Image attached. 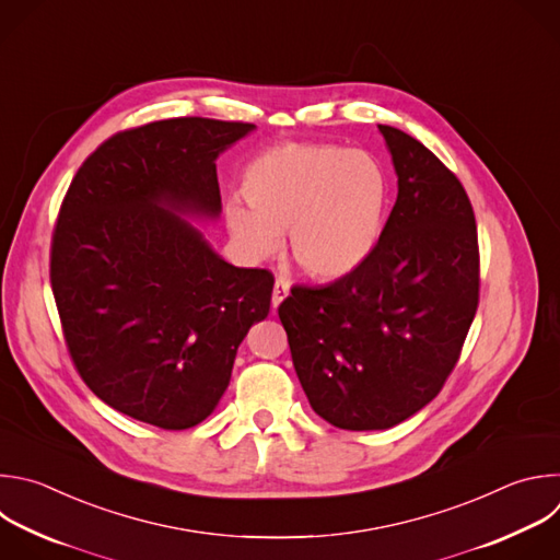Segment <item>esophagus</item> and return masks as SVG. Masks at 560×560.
<instances>
[{
	"label": "esophagus",
	"mask_w": 560,
	"mask_h": 560,
	"mask_svg": "<svg viewBox=\"0 0 560 560\" xmlns=\"http://www.w3.org/2000/svg\"><path fill=\"white\" fill-rule=\"evenodd\" d=\"M288 292H290V285H288V281H283V279H277L275 281V290H272V307L277 310L281 303H283V299L288 296Z\"/></svg>",
	"instance_id": "34e87169"
}]
</instances>
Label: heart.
<instances>
[{"label": "heart", "instance_id": "1", "mask_svg": "<svg viewBox=\"0 0 560 560\" xmlns=\"http://www.w3.org/2000/svg\"><path fill=\"white\" fill-rule=\"evenodd\" d=\"M246 198L224 207L237 250L261 261L288 231L294 261L314 279L358 270L381 244L392 186L366 151L327 142H285L257 155L244 175Z\"/></svg>", "mask_w": 560, "mask_h": 560}]
</instances>
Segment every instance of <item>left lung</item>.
<instances>
[{
  "label": "left lung",
  "mask_w": 560,
  "mask_h": 560,
  "mask_svg": "<svg viewBox=\"0 0 560 560\" xmlns=\"http://www.w3.org/2000/svg\"><path fill=\"white\" fill-rule=\"evenodd\" d=\"M398 200L378 248L279 305L310 407L345 431L392 429L453 371L479 303L477 224L462 182L413 136L378 125Z\"/></svg>",
  "instance_id": "1"
}]
</instances>
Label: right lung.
Wrapping results in <instances>:
<instances>
[{
	"label": "right lung",
	"mask_w": 560,
	"mask_h": 560,
	"mask_svg": "<svg viewBox=\"0 0 560 560\" xmlns=\"http://www.w3.org/2000/svg\"><path fill=\"white\" fill-rule=\"evenodd\" d=\"M253 122L168 118L105 140L77 171L50 281L83 383L112 409L182 431L224 396L275 277L224 261L194 222L222 213L215 160Z\"/></svg>",
	"instance_id": "add662e5"
}]
</instances>
